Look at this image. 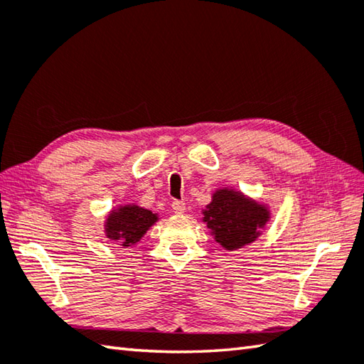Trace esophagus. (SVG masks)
<instances>
[{
  "label": "esophagus",
  "instance_id": "1",
  "mask_svg": "<svg viewBox=\"0 0 364 364\" xmlns=\"http://www.w3.org/2000/svg\"><path fill=\"white\" fill-rule=\"evenodd\" d=\"M172 208L176 213V215H181V213L186 211V203L181 202V200H173L172 202Z\"/></svg>",
  "mask_w": 364,
  "mask_h": 364
}]
</instances>
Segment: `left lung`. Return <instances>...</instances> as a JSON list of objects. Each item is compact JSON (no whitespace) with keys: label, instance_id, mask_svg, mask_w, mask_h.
Returning <instances> with one entry per match:
<instances>
[{"label":"left lung","instance_id":"1","mask_svg":"<svg viewBox=\"0 0 364 364\" xmlns=\"http://www.w3.org/2000/svg\"><path fill=\"white\" fill-rule=\"evenodd\" d=\"M203 216L218 243L225 249H238L251 243L269 218L265 206L229 189H220L213 196Z\"/></svg>","mask_w":364,"mask_h":364}]
</instances>
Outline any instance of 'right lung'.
<instances>
[{"label": "right lung", "mask_w": 364, "mask_h": 364, "mask_svg": "<svg viewBox=\"0 0 364 364\" xmlns=\"http://www.w3.org/2000/svg\"><path fill=\"white\" fill-rule=\"evenodd\" d=\"M156 220L158 216L154 213L137 205L121 206L118 211H112L107 219V238L119 241L121 246H131L144 237Z\"/></svg>", "instance_id": "obj_1"}]
</instances>
